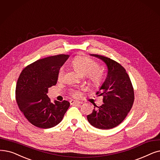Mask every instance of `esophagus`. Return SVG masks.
<instances>
[{
    "label": "esophagus",
    "mask_w": 160,
    "mask_h": 160,
    "mask_svg": "<svg viewBox=\"0 0 160 160\" xmlns=\"http://www.w3.org/2000/svg\"><path fill=\"white\" fill-rule=\"evenodd\" d=\"M70 103H71V105H80L81 102L80 101H78L71 100L70 101Z\"/></svg>",
    "instance_id": "esophagus-1"
}]
</instances>
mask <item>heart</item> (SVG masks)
Here are the masks:
<instances>
[{
  "mask_svg": "<svg viewBox=\"0 0 160 160\" xmlns=\"http://www.w3.org/2000/svg\"><path fill=\"white\" fill-rule=\"evenodd\" d=\"M71 65L74 70L81 75L86 76L90 84L95 88H100L105 82V75L99 68V65L96 61L86 55H78L71 61ZM64 70L61 68L58 74L59 80L63 79ZM71 96L75 98L79 97V90L72 89L70 91Z\"/></svg>",
  "mask_w": 160,
  "mask_h": 160,
  "instance_id": "heart-1",
  "label": "heart"
}]
</instances>
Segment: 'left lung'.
Instances as JSON below:
<instances>
[{
    "label": "left lung",
    "instance_id": "obj_1",
    "mask_svg": "<svg viewBox=\"0 0 160 160\" xmlns=\"http://www.w3.org/2000/svg\"><path fill=\"white\" fill-rule=\"evenodd\" d=\"M102 59L108 68L107 77L96 95L103 97V104L94 107L87 116L89 123L101 129H112L126 118L134 102V89L129 76L119 63L100 55L93 54Z\"/></svg>",
    "mask_w": 160,
    "mask_h": 160
}]
</instances>
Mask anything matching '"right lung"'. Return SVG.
Wrapping results in <instances>:
<instances>
[{
  "label": "right lung",
  "instance_id": "1",
  "mask_svg": "<svg viewBox=\"0 0 160 160\" xmlns=\"http://www.w3.org/2000/svg\"><path fill=\"white\" fill-rule=\"evenodd\" d=\"M68 58V55L59 54L38 59L25 67L19 76L18 105L34 126L48 129L57 126L70 106L65 100L52 103L46 94L48 88L57 84L58 71Z\"/></svg>",
  "mask_w": 160,
  "mask_h": 160
}]
</instances>
